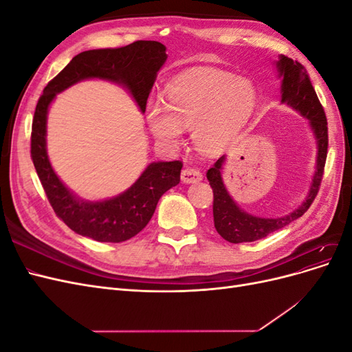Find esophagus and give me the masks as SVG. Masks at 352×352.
Instances as JSON below:
<instances>
[{"mask_svg": "<svg viewBox=\"0 0 352 352\" xmlns=\"http://www.w3.org/2000/svg\"><path fill=\"white\" fill-rule=\"evenodd\" d=\"M182 180L184 184H197L202 180V173L197 168L186 167L182 170Z\"/></svg>", "mask_w": 352, "mask_h": 352, "instance_id": "1", "label": "esophagus"}]
</instances>
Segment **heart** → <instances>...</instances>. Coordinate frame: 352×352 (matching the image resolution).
Here are the masks:
<instances>
[{
    "mask_svg": "<svg viewBox=\"0 0 352 352\" xmlns=\"http://www.w3.org/2000/svg\"><path fill=\"white\" fill-rule=\"evenodd\" d=\"M166 105L153 102L148 126L164 145H176L190 129L201 153L217 154L235 140L257 105L251 80L219 70L189 72L167 87Z\"/></svg>",
    "mask_w": 352,
    "mask_h": 352,
    "instance_id": "heart-1",
    "label": "heart"
}]
</instances>
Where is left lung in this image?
I'll return each mask as SVG.
<instances>
[{
    "label": "left lung",
    "instance_id": "1",
    "mask_svg": "<svg viewBox=\"0 0 352 352\" xmlns=\"http://www.w3.org/2000/svg\"><path fill=\"white\" fill-rule=\"evenodd\" d=\"M276 69H278L279 78L282 79V102L289 105V107H292L310 122L317 144L316 172L310 185V192H308L305 201L300 207L283 217H258L239 208V206L229 195L221 179V170L223 164L226 162V155L220 157L214 166L207 172V179L212 189V194H214V201H212L214 228L223 239L232 243L252 242L265 238L272 232L279 230L298 217H301L313 204L318 192V186L322 184L329 142L324 110L317 98V94L310 82V78H308V73L301 63L294 61L292 58H287L285 56H279V60L276 61Z\"/></svg>",
    "mask_w": 352,
    "mask_h": 352
}]
</instances>
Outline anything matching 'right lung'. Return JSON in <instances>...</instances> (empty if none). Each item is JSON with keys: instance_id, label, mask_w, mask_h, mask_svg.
I'll list each match as a JSON object with an SVG mask.
<instances>
[{"instance_id": "1", "label": "right lung", "mask_w": 352, "mask_h": 352, "mask_svg": "<svg viewBox=\"0 0 352 352\" xmlns=\"http://www.w3.org/2000/svg\"><path fill=\"white\" fill-rule=\"evenodd\" d=\"M167 60L157 41H136L122 48L83 51L44 88L32 122L30 157L56 214L82 236L98 242H123L138 235L151 220L157 202L180 182L182 162L148 164L136 182L117 197L85 201L61 182L47 154V114L56 95L85 79L123 85L142 113L157 73Z\"/></svg>"}]
</instances>
